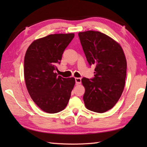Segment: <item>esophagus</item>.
Segmentation results:
<instances>
[{"mask_svg": "<svg viewBox=\"0 0 147 147\" xmlns=\"http://www.w3.org/2000/svg\"><path fill=\"white\" fill-rule=\"evenodd\" d=\"M75 82L77 85H79L81 83H82V79L80 78H75Z\"/></svg>", "mask_w": 147, "mask_h": 147, "instance_id": "obj_1", "label": "esophagus"}]
</instances>
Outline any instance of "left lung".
I'll use <instances>...</instances> for the list:
<instances>
[{"label":"left lung","instance_id":"left-lung-1","mask_svg":"<svg viewBox=\"0 0 147 147\" xmlns=\"http://www.w3.org/2000/svg\"><path fill=\"white\" fill-rule=\"evenodd\" d=\"M78 36L89 64H94V76L83 78V100L87 109L98 113L110 110L120 98L125 85L127 62L119 43L97 31L80 32Z\"/></svg>","mask_w":147,"mask_h":147}]
</instances>
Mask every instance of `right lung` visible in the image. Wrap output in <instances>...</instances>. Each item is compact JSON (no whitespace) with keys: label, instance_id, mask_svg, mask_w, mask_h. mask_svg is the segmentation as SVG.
Wrapping results in <instances>:
<instances>
[{"label":"right lung","instance_id":"obj_1","mask_svg":"<svg viewBox=\"0 0 147 147\" xmlns=\"http://www.w3.org/2000/svg\"><path fill=\"white\" fill-rule=\"evenodd\" d=\"M74 33L52 34L36 39L26 52L24 75L26 88L33 102L49 114L61 112L66 107L75 85L74 78L57 76L56 65L60 64L65 49Z\"/></svg>","mask_w":147,"mask_h":147}]
</instances>
